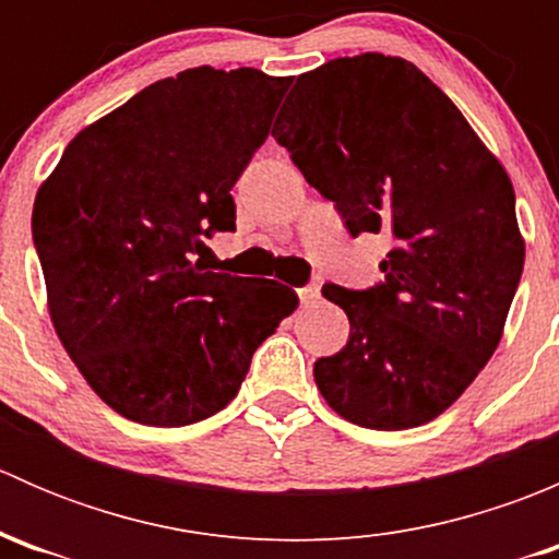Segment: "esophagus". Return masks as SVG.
Masks as SVG:
<instances>
[{"label":"esophagus","mask_w":559,"mask_h":559,"mask_svg":"<svg viewBox=\"0 0 559 559\" xmlns=\"http://www.w3.org/2000/svg\"><path fill=\"white\" fill-rule=\"evenodd\" d=\"M297 297H300L302 306H313L319 300V284H308L302 289H297Z\"/></svg>","instance_id":"34e87169"}]
</instances>
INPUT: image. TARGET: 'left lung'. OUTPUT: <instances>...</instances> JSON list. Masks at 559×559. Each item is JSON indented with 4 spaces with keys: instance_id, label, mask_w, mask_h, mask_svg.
I'll return each instance as SVG.
<instances>
[{
    "instance_id": "1",
    "label": "left lung",
    "mask_w": 559,
    "mask_h": 559,
    "mask_svg": "<svg viewBox=\"0 0 559 559\" xmlns=\"http://www.w3.org/2000/svg\"><path fill=\"white\" fill-rule=\"evenodd\" d=\"M273 138L354 238L392 243L376 286L321 289L352 324L316 359L321 397L368 430L432 421L489 362L522 278L503 165L425 72L384 53L297 78Z\"/></svg>"
}]
</instances>
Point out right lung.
Listing matches in <instances>:
<instances>
[{
	"label": "right lung",
	"mask_w": 559,
	"mask_h": 559,
	"mask_svg": "<svg viewBox=\"0 0 559 559\" xmlns=\"http://www.w3.org/2000/svg\"><path fill=\"white\" fill-rule=\"evenodd\" d=\"M289 83L251 67L156 81L78 132L39 186L32 238L56 335L116 414L207 419L297 308L278 281L202 262L205 240L235 229L229 191Z\"/></svg>",
	"instance_id": "add662e5"
}]
</instances>
